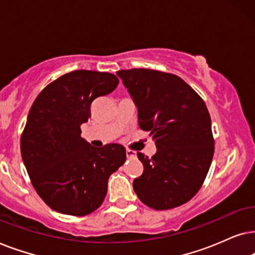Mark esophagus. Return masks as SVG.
I'll use <instances>...</instances> for the list:
<instances>
[{"label": "esophagus", "instance_id": "esophagus-1", "mask_svg": "<svg viewBox=\"0 0 255 255\" xmlns=\"http://www.w3.org/2000/svg\"><path fill=\"white\" fill-rule=\"evenodd\" d=\"M126 155H127L128 158H131V157H135V156H136V152H135L134 150H130V149H127V150H126Z\"/></svg>", "mask_w": 255, "mask_h": 255}]
</instances>
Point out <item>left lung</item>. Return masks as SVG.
Returning a JSON list of instances; mask_svg holds the SVG:
<instances>
[{"label": "left lung", "instance_id": "1", "mask_svg": "<svg viewBox=\"0 0 255 255\" xmlns=\"http://www.w3.org/2000/svg\"><path fill=\"white\" fill-rule=\"evenodd\" d=\"M117 74L136 105L138 126L157 148L151 157L137 152L143 172L134 179L135 193L155 210L183 205L199 191L215 152L205 103L175 74L148 69Z\"/></svg>", "mask_w": 255, "mask_h": 255}]
</instances>
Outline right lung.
I'll return each instance as SVG.
<instances>
[{
  "label": "right lung",
  "instance_id": "right-lung-1",
  "mask_svg": "<svg viewBox=\"0 0 255 255\" xmlns=\"http://www.w3.org/2000/svg\"><path fill=\"white\" fill-rule=\"evenodd\" d=\"M114 74L77 70L47 85L30 108L21 154L40 198L54 211L86 216L103 204L110 176L126 161L118 143L94 148L80 136L91 105L117 88Z\"/></svg>",
  "mask_w": 255,
  "mask_h": 255
}]
</instances>
